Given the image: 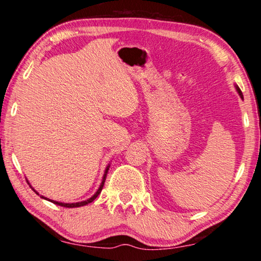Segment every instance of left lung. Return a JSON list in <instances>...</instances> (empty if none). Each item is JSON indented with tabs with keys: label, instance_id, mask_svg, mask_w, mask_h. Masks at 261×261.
Returning a JSON list of instances; mask_svg holds the SVG:
<instances>
[{
	"label": "left lung",
	"instance_id": "left-lung-1",
	"mask_svg": "<svg viewBox=\"0 0 261 261\" xmlns=\"http://www.w3.org/2000/svg\"><path fill=\"white\" fill-rule=\"evenodd\" d=\"M237 88V91H238V93H240V95H241V98H243V94H242V91L240 90V88H238V87H236Z\"/></svg>",
	"mask_w": 261,
	"mask_h": 261
}]
</instances>
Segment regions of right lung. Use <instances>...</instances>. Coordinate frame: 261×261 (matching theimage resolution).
<instances>
[{
  "label": "right lung",
  "instance_id": "add662e5",
  "mask_svg": "<svg viewBox=\"0 0 261 261\" xmlns=\"http://www.w3.org/2000/svg\"><path fill=\"white\" fill-rule=\"evenodd\" d=\"M109 167V166H108ZM107 167V169H106V173H105V175H103V179H102V182H101V185H100V188H99V190L98 191L95 192V194L93 197H91L90 199H87V200H85V201H81V202H74V204H64V202H59V201H55V200H50L53 204H56V205H60V206H62V207H68V208H73V207H81V206H84V205H87V204H90V202H92L93 201L96 197L99 196L100 194V192H101V190H102V188H103V184H105V180H106V176H107V173H108V169L109 168ZM35 193L37 194H39L37 191H34ZM41 198H43V197H41Z\"/></svg>",
  "mask_w": 261,
  "mask_h": 261
}]
</instances>
